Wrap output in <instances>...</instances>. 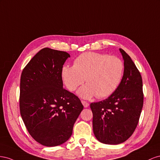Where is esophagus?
<instances>
[{"label":"esophagus","mask_w":160,"mask_h":160,"mask_svg":"<svg viewBox=\"0 0 160 160\" xmlns=\"http://www.w3.org/2000/svg\"><path fill=\"white\" fill-rule=\"evenodd\" d=\"M81 102H82V103L83 106H84L85 108H87V107L89 106V104H88L87 102L84 101V100H82Z\"/></svg>","instance_id":"obj_1"}]
</instances>
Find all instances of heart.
I'll return each mask as SVG.
<instances>
[{"label":"heart","mask_w":160,"mask_h":160,"mask_svg":"<svg viewBox=\"0 0 160 160\" xmlns=\"http://www.w3.org/2000/svg\"><path fill=\"white\" fill-rule=\"evenodd\" d=\"M124 72V63L120 58L108 54L88 52L81 54L74 66H64L62 77L67 88L74 91L86 80V85L78 91L83 98L96 96L107 98L115 92L119 86Z\"/></svg>","instance_id":"b5f03b06"}]
</instances>
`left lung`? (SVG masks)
<instances>
[{
	"instance_id": "left-lung-1",
	"label": "left lung",
	"mask_w": 160,
	"mask_h": 160,
	"mask_svg": "<svg viewBox=\"0 0 160 160\" xmlns=\"http://www.w3.org/2000/svg\"><path fill=\"white\" fill-rule=\"evenodd\" d=\"M124 60L122 78L108 98L90 104L96 138L104 144L117 145L128 139L138 124L143 104V82L130 56L119 49Z\"/></svg>"
}]
</instances>
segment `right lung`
<instances>
[{
  "label": "right lung",
  "mask_w": 160,
  "mask_h": 160,
  "mask_svg": "<svg viewBox=\"0 0 160 160\" xmlns=\"http://www.w3.org/2000/svg\"><path fill=\"white\" fill-rule=\"evenodd\" d=\"M67 52L45 48L35 55L22 72L19 106L29 134L47 147L65 143L83 110L76 95L63 88L62 70Z\"/></svg>",
  "instance_id": "obj_1"
}]
</instances>
